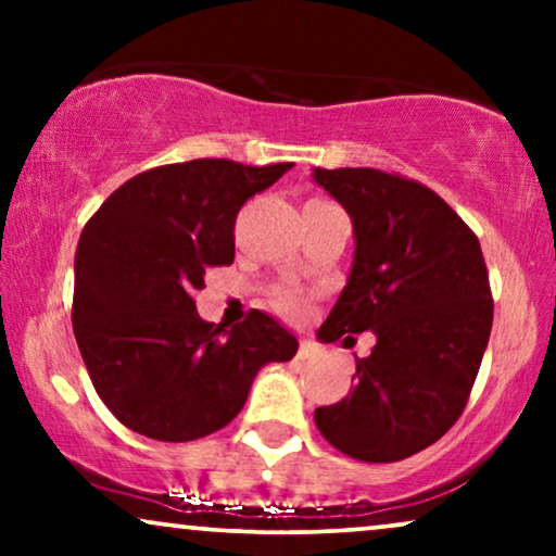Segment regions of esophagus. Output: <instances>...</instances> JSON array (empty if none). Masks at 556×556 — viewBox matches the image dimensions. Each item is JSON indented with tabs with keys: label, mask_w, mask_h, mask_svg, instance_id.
Instances as JSON below:
<instances>
[{
	"label": "esophagus",
	"mask_w": 556,
	"mask_h": 556,
	"mask_svg": "<svg viewBox=\"0 0 556 556\" xmlns=\"http://www.w3.org/2000/svg\"><path fill=\"white\" fill-rule=\"evenodd\" d=\"M316 353H318L316 342H311V340H300V348H298V358H300V361H311V358H316Z\"/></svg>",
	"instance_id": "34e87169"
}]
</instances>
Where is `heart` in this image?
Listing matches in <instances>:
<instances>
[{
    "label": "heart",
    "instance_id": "1",
    "mask_svg": "<svg viewBox=\"0 0 556 556\" xmlns=\"http://www.w3.org/2000/svg\"><path fill=\"white\" fill-rule=\"evenodd\" d=\"M282 305H285V308H298V300L287 298V300H282Z\"/></svg>",
    "mask_w": 556,
    "mask_h": 556
}]
</instances>
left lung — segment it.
Returning <instances> with one entry per match:
<instances>
[{
  "label": "left lung",
  "mask_w": 556,
  "mask_h": 556,
  "mask_svg": "<svg viewBox=\"0 0 556 556\" xmlns=\"http://www.w3.org/2000/svg\"><path fill=\"white\" fill-rule=\"evenodd\" d=\"M353 219L355 256L318 340L374 331L355 384L314 418L331 446L397 463L431 446L465 410L494 303L481 242L433 190L381 169H314ZM353 337H344V342Z\"/></svg>",
  "instance_id": "1"
}]
</instances>
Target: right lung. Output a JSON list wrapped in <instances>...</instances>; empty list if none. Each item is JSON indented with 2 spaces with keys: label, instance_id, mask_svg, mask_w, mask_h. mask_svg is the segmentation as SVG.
Here are the masks:
<instances>
[{
  "label": "right lung",
  "instance_id": "add662e5",
  "mask_svg": "<svg viewBox=\"0 0 556 556\" xmlns=\"http://www.w3.org/2000/svg\"><path fill=\"white\" fill-rule=\"evenodd\" d=\"M290 167L193 159L140 172L83 227L73 331L96 392L130 431L193 442L225 429L261 368L298 353L264 311L227 329L193 300L208 269L232 264L242 203Z\"/></svg>",
  "mask_w": 556,
  "mask_h": 556
}]
</instances>
